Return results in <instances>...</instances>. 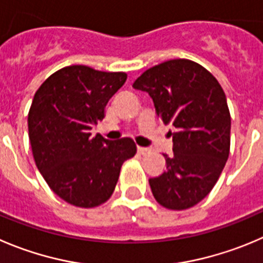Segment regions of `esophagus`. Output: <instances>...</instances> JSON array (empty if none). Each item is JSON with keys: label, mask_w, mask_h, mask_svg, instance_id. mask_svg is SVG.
<instances>
[{"label": "esophagus", "mask_w": 263, "mask_h": 263, "mask_svg": "<svg viewBox=\"0 0 263 263\" xmlns=\"http://www.w3.org/2000/svg\"><path fill=\"white\" fill-rule=\"evenodd\" d=\"M137 149H138V152L141 155H147V154H149V152H151V149L148 148V147H142V146H138L137 147Z\"/></svg>", "instance_id": "34e87169"}]
</instances>
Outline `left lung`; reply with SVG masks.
I'll return each instance as SVG.
<instances>
[{"label":"left lung","mask_w":263,"mask_h":263,"mask_svg":"<svg viewBox=\"0 0 263 263\" xmlns=\"http://www.w3.org/2000/svg\"><path fill=\"white\" fill-rule=\"evenodd\" d=\"M133 87L148 92L157 116L176 127L166 169L148 179L154 197L172 211L191 208L213 190L229 159L231 116L223 89L190 59L151 67Z\"/></svg>","instance_id":"left-lung-1"}]
</instances>
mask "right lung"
<instances>
[{"label":"right lung","mask_w":263,"mask_h":263,"mask_svg":"<svg viewBox=\"0 0 263 263\" xmlns=\"http://www.w3.org/2000/svg\"><path fill=\"white\" fill-rule=\"evenodd\" d=\"M126 79L125 72L68 66L50 74L34 94L28 112L34 162L50 189L68 204L96 208L106 202L124 161L136 155L132 138L108 141L90 133Z\"/></svg>","instance_id":"obj_1"}]
</instances>
